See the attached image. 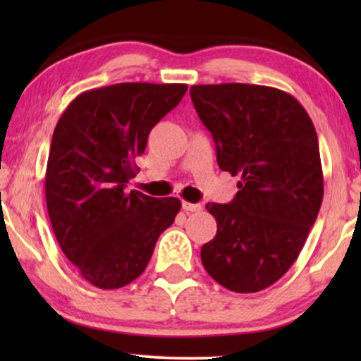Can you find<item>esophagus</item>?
Wrapping results in <instances>:
<instances>
[{
  "label": "esophagus",
  "mask_w": 361,
  "mask_h": 361,
  "mask_svg": "<svg viewBox=\"0 0 361 361\" xmlns=\"http://www.w3.org/2000/svg\"><path fill=\"white\" fill-rule=\"evenodd\" d=\"M181 207H183L185 212H198V210H202L200 204H190V202H183Z\"/></svg>",
  "instance_id": "esophagus-1"
}]
</instances>
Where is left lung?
Wrapping results in <instances>:
<instances>
[{"mask_svg":"<svg viewBox=\"0 0 361 361\" xmlns=\"http://www.w3.org/2000/svg\"><path fill=\"white\" fill-rule=\"evenodd\" d=\"M222 171L239 176L231 204H207L217 234L202 246L204 268L239 293L280 280L304 247L324 195L314 123L285 91L226 82L190 88Z\"/></svg>","mask_w":361,"mask_h":361,"instance_id":"obj_1","label":"left lung"}]
</instances>
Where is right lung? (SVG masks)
<instances>
[{"label": "right lung", "instance_id": "right-lung-1", "mask_svg": "<svg viewBox=\"0 0 361 361\" xmlns=\"http://www.w3.org/2000/svg\"><path fill=\"white\" fill-rule=\"evenodd\" d=\"M186 85L120 82L69 103L54 128L45 171L49 219L62 252L98 288L126 287L146 270L181 202L127 192L149 132Z\"/></svg>", "mask_w": 361, "mask_h": 361}]
</instances>
